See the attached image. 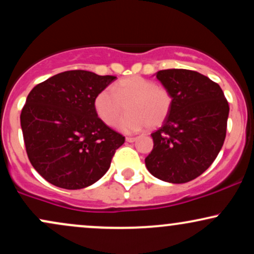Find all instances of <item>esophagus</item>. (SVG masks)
Instances as JSON below:
<instances>
[{
    "mask_svg": "<svg viewBox=\"0 0 254 254\" xmlns=\"http://www.w3.org/2000/svg\"><path fill=\"white\" fill-rule=\"evenodd\" d=\"M136 141V137H127V142H130V143H132V142Z\"/></svg>",
    "mask_w": 254,
    "mask_h": 254,
    "instance_id": "esophagus-1",
    "label": "esophagus"
}]
</instances>
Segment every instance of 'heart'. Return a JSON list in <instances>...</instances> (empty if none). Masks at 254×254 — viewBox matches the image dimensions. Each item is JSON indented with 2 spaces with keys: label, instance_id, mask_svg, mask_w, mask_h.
Masks as SVG:
<instances>
[{
  "label": "heart",
  "instance_id": "b5f03b06",
  "mask_svg": "<svg viewBox=\"0 0 254 254\" xmlns=\"http://www.w3.org/2000/svg\"><path fill=\"white\" fill-rule=\"evenodd\" d=\"M172 101L166 87L135 75L122 78L112 88L100 90L94 99V109L105 124L113 125L127 105V115L118 122L117 127L125 133H133L145 127H160L170 115Z\"/></svg>",
  "mask_w": 254,
  "mask_h": 254
}]
</instances>
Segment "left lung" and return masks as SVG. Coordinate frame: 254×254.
Masks as SVG:
<instances>
[{"mask_svg": "<svg viewBox=\"0 0 254 254\" xmlns=\"http://www.w3.org/2000/svg\"><path fill=\"white\" fill-rule=\"evenodd\" d=\"M156 78L173 101L162 127L151 133L154 147L145 166L164 182H191L210 167L222 148L228 101L216 82L197 71L166 69Z\"/></svg>", "mask_w": 254, "mask_h": 254, "instance_id": "1", "label": "left lung"}]
</instances>
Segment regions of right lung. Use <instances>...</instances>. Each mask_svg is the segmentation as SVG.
I'll return each instance as SVG.
<instances>
[{"label":"right lung","mask_w":254,"mask_h":254,"mask_svg":"<svg viewBox=\"0 0 254 254\" xmlns=\"http://www.w3.org/2000/svg\"><path fill=\"white\" fill-rule=\"evenodd\" d=\"M116 76L92 71L60 72L37 84L20 123L32 166L52 185L87 188L109 171L125 137L98 117L94 99Z\"/></svg>","instance_id":"right-lung-1"}]
</instances>
